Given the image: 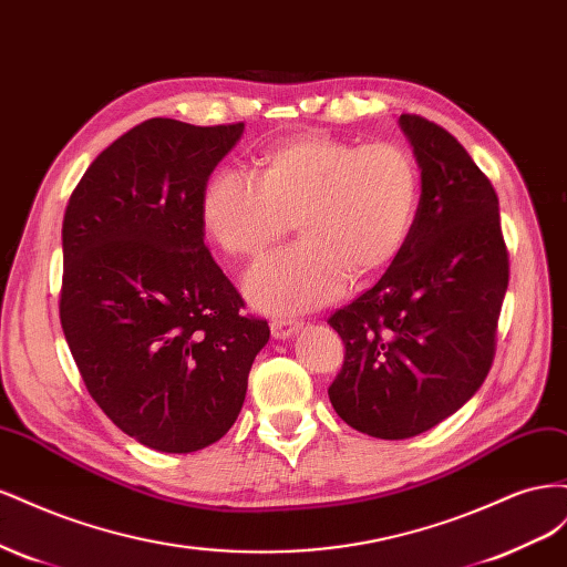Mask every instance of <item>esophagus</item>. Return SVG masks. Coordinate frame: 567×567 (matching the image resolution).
Instances as JSON below:
<instances>
[{"instance_id":"obj_1","label":"esophagus","mask_w":567,"mask_h":567,"mask_svg":"<svg viewBox=\"0 0 567 567\" xmlns=\"http://www.w3.org/2000/svg\"><path fill=\"white\" fill-rule=\"evenodd\" d=\"M300 331V323L298 321H290V319H274L271 321V336L277 340H288L293 338Z\"/></svg>"}]
</instances>
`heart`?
<instances>
[{"label":"heart","instance_id":"1","mask_svg":"<svg viewBox=\"0 0 567 567\" xmlns=\"http://www.w3.org/2000/svg\"><path fill=\"white\" fill-rule=\"evenodd\" d=\"M419 208V173L398 144L354 146L302 132L262 153L255 179L219 169L200 217L236 257H260L288 231L300 241L255 265L244 281L255 307L296 315L336 300L350 279L383 271L404 248Z\"/></svg>","mask_w":567,"mask_h":567}]
</instances>
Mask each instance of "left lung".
I'll return each instance as SVG.
<instances>
[{
	"instance_id": "obj_1",
	"label": "left lung",
	"mask_w": 567,
	"mask_h": 567,
	"mask_svg": "<svg viewBox=\"0 0 567 567\" xmlns=\"http://www.w3.org/2000/svg\"><path fill=\"white\" fill-rule=\"evenodd\" d=\"M400 127L421 169L416 219L371 290L329 323L346 362L329 388L354 431L406 440L466 404L494 359L508 288L499 198L454 136L419 115Z\"/></svg>"
}]
</instances>
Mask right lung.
<instances>
[{
    "label": "right lung",
    "instance_id": "1",
    "mask_svg": "<svg viewBox=\"0 0 567 567\" xmlns=\"http://www.w3.org/2000/svg\"><path fill=\"white\" fill-rule=\"evenodd\" d=\"M241 134L146 120L99 153L65 208L68 348L104 414L156 452L225 435L269 340L203 244V188Z\"/></svg>",
    "mask_w": 567,
    "mask_h": 567
}]
</instances>
